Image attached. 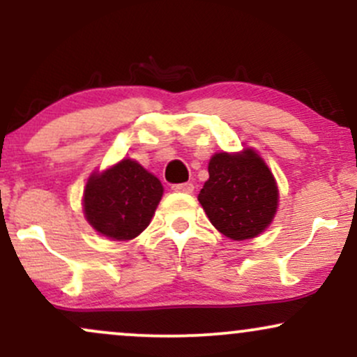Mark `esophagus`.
<instances>
[{"mask_svg":"<svg viewBox=\"0 0 357 357\" xmlns=\"http://www.w3.org/2000/svg\"><path fill=\"white\" fill-rule=\"evenodd\" d=\"M173 190L178 192H192L195 186L191 183H181V184H173Z\"/></svg>","mask_w":357,"mask_h":357,"instance_id":"34e87169","label":"esophagus"}]
</instances>
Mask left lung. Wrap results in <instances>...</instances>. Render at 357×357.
I'll return each instance as SVG.
<instances>
[{
    "label": "left lung",
    "mask_w": 357,
    "mask_h": 357,
    "mask_svg": "<svg viewBox=\"0 0 357 357\" xmlns=\"http://www.w3.org/2000/svg\"><path fill=\"white\" fill-rule=\"evenodd\" d=\"M208 173L210 179L198 199L216 230L240 241L260 235L272 223L278 204L277 183L257 153L215 154Z\"/></svg>",
    "instance_id": "1"
}]
</instances>
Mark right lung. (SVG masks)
Here are the masks:
<instances>
[{
	"mask_svg": "<svg viewBox=\"0 0 357 357\" xmlns=\"http://www.w3.org/2000/svg\"><path fill=\"white\" fill-rule=\"evenodd\" d=\"M162 196V184L139 162L122 159L90 176L84 192L85 218L114 240H132L146 230Z\"/></svg>",
	"mask_w": 357,
	"mask_h": 357,
	"instance_id": "right-lung-1",
	"label": "right lung"
}]
</instances>
